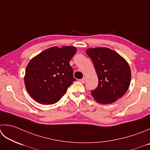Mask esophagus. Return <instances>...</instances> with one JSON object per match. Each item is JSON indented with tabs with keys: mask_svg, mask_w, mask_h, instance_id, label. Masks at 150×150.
<instances>
[{
	"mask_svg": "<svg viewBox=\"0 0 150 150\" xmlns=\"http://www.w3.org/2000/svg\"><path fill=\"white\" fill-rule=\"evenodd\" d=\"M79 81L81 82V83H83V84H84L85 82H86V78H83L82 79H81V80H79Z\"/></svg>",
	"mask_w": 150,
	"mask_h": 150,
	"instance_id": "obj_1",
	"label": "esophagus"
}]
</instances>
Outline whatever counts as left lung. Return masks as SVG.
Masks as SVG:
<instances>
[{
  "label": "left lung",
  "mask_w": 150,
  "mask_h": 150,
  "mask_svg": "<svg viewBox=\"0 0 150 150\" xmlns=\"http://www.w3.org/2000/svg\"><path fill=\"white\" fill-rule=\"evenodd\" d=\"M86 54L92 59L98 77V86L91 91L95 100L111 104L124 96L129 87L131 72L126 60L107 47L89 48Z\"/></svg>",
  "instance_id": "obj_1"
}]
</instances>
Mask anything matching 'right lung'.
Wrapping results in <instances>:
<instances>
[{"mask_svg": "<svg viewBox=\"0 0 150 150\" xmlns=\"http://www.w3.org/2000/svg\"><path fill=\"white\" fill-rule=\"evenodd\" d=\"M77 51L73 46H57L44 50L26 66V89L35 101L43 105L58 102L75 81L69 61Z\"/></svg>", "mask_w": 150, "mask_h": 150, "instance_id": "right-lung-1", "label": "right lung"}]
</instances>
